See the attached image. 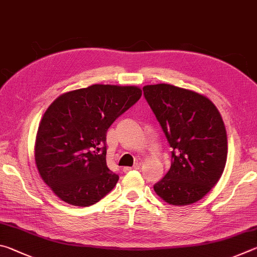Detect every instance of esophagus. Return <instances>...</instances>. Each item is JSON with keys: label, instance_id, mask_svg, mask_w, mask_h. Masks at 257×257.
I'll list each match as a JSON object with an SVG mask.
<instances>
[{"label": "esophagus", "instance_id": "obj_1", "mask_svg": "<svg viewBox=\"0 0 257 257\" xmlns=\"http://www.w3.org/2000/svg\"><path fill=\"white\" fill-rule=\"evenodd\" d=\"M140 168V165L139 164H136L133 166V167H124L123 168V172L124 173H127V172H131V170H137V169H139Z\"/></svg>", "mask_w": 257, "mask_h": 257}]
</instances>
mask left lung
<instances>
[{"label": "left lung", "mask_w": 257, "mask_h": 257, "mask_svg": "<svg viewBox=\"0 0 257 257\" xmlns=\"http://www.w3.org/2000/svg\"><path fill=\"white\" fill-rule=\"evenodd\" d=\"M143 93L172 148V166L154 186L172 205L200 201L219 182L228 154L227 132L218 108L204 94L168 83Z\"/></svg>", "instance_id": "obj_1"}]
</instances>
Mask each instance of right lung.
<instances>
[{
    "instance_id": "1",
    "label": "right lung",
    "mask_w": 257,
    "mask_h": 257,
    "mask_svg": "<svg viewBox=\"0 0 257 257\" xmlns=\"http://www.w3.org/2000/svg\"><path fill=\"white\" fill-rule=\"evenodd\" d=\"M141 96L137 85L92 84L49 105L36 136L35 163L62 201L89 206L115 187L118 176L106 165V133Z\"/></svg>"
}]
</instances>
